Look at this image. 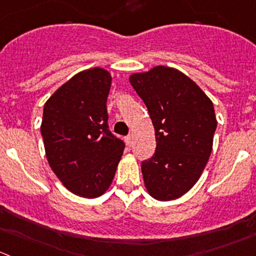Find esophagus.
Listing matches in <instances>:
<instances>
[{
	"label": "esophagus",
	"instance_id": "obj_1",
	"mask_svg": "<svg viewBox=\"0 0 256 256\" xmlns=\"http://www.w3.org/2000/svg\"><path fill=\"white\" fill-rule=\"evenodd\" d=\"M126 143L128 146H130V147L133 144V137H132V136H126Z\"/></svg>",
	"mask_w": 256,
	"mask_h": 256
}]
</instances>
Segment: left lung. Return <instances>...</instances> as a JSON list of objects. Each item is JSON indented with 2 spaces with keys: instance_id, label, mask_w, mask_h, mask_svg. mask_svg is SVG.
Instances as JSON below:
<instances>
[{
  "instance_id": "obj_1",
  "label": "left lung",
  "mask_w": 256,
  "mask_h": 256,
  "mask_svg": "<svg viewBox=\"0 0 256 256\" xmlns=\"http://www.w3.org/2000/svg\"><path fill=\"white\" fill-rule=\"evenodd\" d=\"M148 109L156 150L142 162L147 191L160 201L181 197L197 182L212 150L216 122L212 102L181 72L156 66L130 75Z\"/></svg>"
}]
</instances>
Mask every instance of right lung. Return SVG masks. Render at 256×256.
I'll return each instance as SVG.
<instances>
[{
  "instance_id": "obj_1",
  "label": "right lung",
  "mask_w": 256,
  "mask_h": 256,
  "mask_svg": "<svg viewBox=\"0 0 256 256\" xmlns=\"http://www.w3.org/2000/svg\"><path fill=\"white\" fill-rule=\"evenodd\" d=\"M112 76L85 70L50 96L41 136L51 170L69 191L94 198L110 186L126 144L109 130L106 98Z\"/></svg>"
}]
</instances>
